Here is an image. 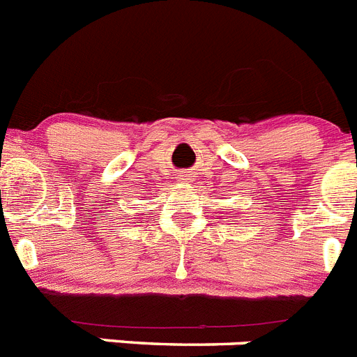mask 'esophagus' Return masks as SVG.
<instances>
[{"mask_svg": "<svg viewBox=\"0 0 357 357\" xmlns=\"http://www.w3.org/2000/svg\"><path fill=\"white\" fill-rule=\"evenodd\" d=\"M181 181H190V178H181Z\"/></svg>", "mask_w": 357, "mask_h": 357, "instance_id": "1", "label": "esophagus"}]
</instances>
